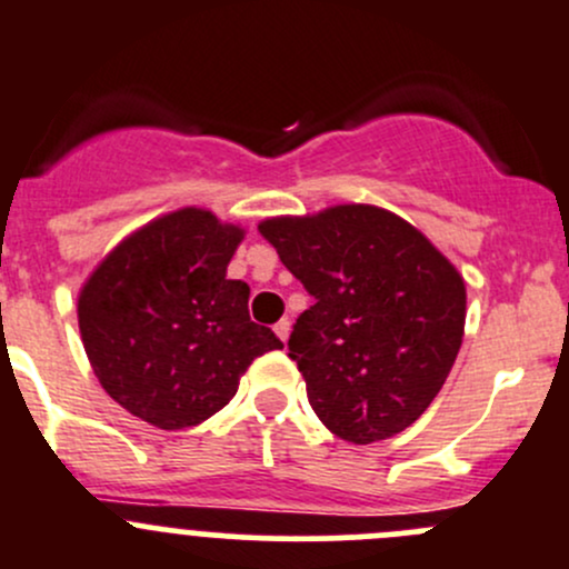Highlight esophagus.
<instances>
[{
  "mask_svg": "<svg viewBox=\"0 0 569 569\" xmlns=\"http://www.w3.org/2000/svg\"><path fill=\"white\" fill-rule=\"evenodd\" d=\"M273 332H276V338H279V340H288L290 338V321H288V318H281V321L273 327Z\"/></svg>",
  "mask_w": 569,
  "mask_h": 569,
  "instance_id": "obj_1",
  "label": "esophagus"
}]
</instances>
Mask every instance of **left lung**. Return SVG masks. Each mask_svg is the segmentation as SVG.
Listing matches in <instances>:
<instances>
[{
    "mask_svg": "<svg viewBox=\"0 0 569 569\" xmlns=\"http://www.w3.org/2000/svg\"><path fill=\"white\" fill-rule=\"evenodd\" d=\"M316 299L290 357L318 419L351 443L413 425L450 375L467 323V284L416 226L369 203L259 223Z\"/></svg>",
    "mask_w": 569,
    "mask_h": 569,
    "instance_id": "obj_1",
    "label": "left lung"
}]
</instances>
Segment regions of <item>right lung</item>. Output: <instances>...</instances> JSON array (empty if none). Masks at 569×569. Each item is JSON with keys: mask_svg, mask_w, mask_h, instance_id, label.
<instances>
[{"mask_svg": "<svg viewBox=\"0 0 569 569\" xmlns=\"http://www.w3.org/2000/svg\"><path fill=\"white\" fill-rule=\"evenodd\" d=\"M246 229L183 207L128 234L78 296L86 357L108 397L161 430L207 421L237 393L253 357L281 349L229 279Z\"/></svg>", "mask_w": 569, "mask_h": 569, "instance_id": "obj_1", "label": "right lung"}]
</instances>
